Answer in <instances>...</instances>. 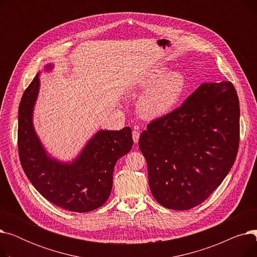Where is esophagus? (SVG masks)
Listing matches in <instances>:
<instances>
[{
    "label": "esophagus",
    "instance_id": "1",
    "mask_svg": "<svg viewBox=\"0 0 257 257\" xmlns=\"http://www.w3.org/2000/svg\"><path fill=\"white\" fill-rule=\"evenodd\" d=\"M138 129H139V128H138ZM138 129L136 128V129H134V130L132 131V138H133V141H134V143H136V144L139 143L140 136H141V133H140V131H139Z\"/></svg>",
    "mask_w": 257,
    "mask_h": 257
}]
</instances>
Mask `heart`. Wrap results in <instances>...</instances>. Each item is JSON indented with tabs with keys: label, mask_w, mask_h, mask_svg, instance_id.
<instances>
[{
	"label": "heart",
	"mask_w": 257,
	"mask_h": 257,
	"mask_svg": "<svg viewBox=\"0 0 257 257\" xmlns=\"http://www.w3.org/2000/svg\"><path fill=\"white\" fill-rule=\"evenodd\" d=\"M141 87H149L141 97L138 107L142 115L157 117L170 112L178 104L185 90V78L180 72H170L158 65L146 73Z\"/></svg>",
	"instance_id": "b5f03b06"
}]
</instances>
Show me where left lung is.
Returning a JSON list of instances; mask_svg holds the SVG:
<instances>
[{
  "mask_svg": "<svg viewBox=\"0 0 257 257\" xmlns=\"http://www.w3.org/2000/svg\"><path fill=\"white\" fill-rule=\"evenodd\" d=\"M238 145L239 105L233 84L203 83L141 134L139 147L153 197L175 210L201 204L231 170Z\"/></svg>",
  "mask_w": 257,
  "mask_h": 257,
  "instance_id": "8db88e82",
  "label": "left lung"
}]
</instances>
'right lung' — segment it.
<instances>
[{"mask_svg": "<svg viewBox=\"0 0 257 257\" xmlns=\"http://www.w3.org/2000/svg\"><path fill=\"white\" fill-rule=\"evenodd\" d=\"M38 87L36 76L19 107L18 147L26 176L40 195L58 207L75 212L101 207L110 196L116 161L132 148L131 128L99 131L73 164L58 163L47 155L32 125Z\"/></svg>", "mask_w": 257, "mask_h": 257, "instance_id": "right-lung-1", "label": "right lung"}]
</instances>
